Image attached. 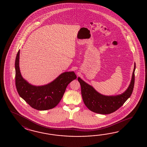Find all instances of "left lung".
Returning a JSON list of instances; mask_svg holds the SVG:
<instances>
[{"label":"left lung","instance_id":"8db88e82","mask_svg":"<svg viewBox=\"0 0 147 147\" xmlns=\"http://www.w3.org/2000/svg\"><path fill=\"white\" fill-rule=\"evenodd\" d=\"M135 69L136 63L131 82L128 88L124 92L116 96H105L100 94L92 86L78 77L84 105L91 111L99 114L107 115L116 111L131 96L134 87Z\"/></svg>","mask_w":147,"mask_h":147}]
</instances>
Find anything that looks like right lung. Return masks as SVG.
I'll return each mask as SVG.
<instances>
[{
  "instance_id": "1",
  "label": "right lung",
  "mask_w": 147,
  "mask_h": 147,
  "mask_svg": "<svg viewBox=\"0 0 147 147\" xmlns=\"http://www.w3.org/2000/svg\"><path fill=\"white\" fill-rule=\"evenodd\" d=\"M20 50L15 60V82L17 90L30 106L38 110L53 109L59 103L66 88L77 76L74 71L63 72L50 83L44 86H34L23 78L19 68Z\"/></svg>"
}]
</instances>
